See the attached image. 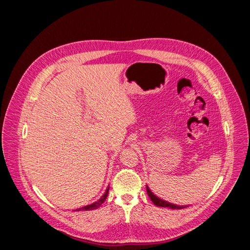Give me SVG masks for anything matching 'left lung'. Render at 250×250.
Segmentation results:
<instances>
[{
  "label": "left lung",
  "instance_id": "left-lung-1",
  "mask_svg": "<svg viewBox=\"0 0 250 250\" xmlns=\"http://www.w3.org/2000/svg\"><path fill=\"white\" fill-rule=\"evenodd\" d=\"M146 190H147L148 196L150 197L151 201H152L156 207L168 208H172V209H181V208L188 207V206H177V204H173V203H170V202L165 201V200H163L161 198H158L156 195H154L152 192H151V190H150L148 186H146Z\"/></svg>",
  "mask_w": 250,
  "mask_h": 250
}]
</instances>
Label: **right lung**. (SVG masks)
Here are the masks:
<instances>
[{
  "mask_svg": "<svg viewBox=\"0 0 250 250\" xmlns=\"http://www.w3.org/2000/svg\"><path fill=\"white\" fill-rule=\"evenodd\" d=\"M108 191H109V186H108V188H106V191H105V193L103 194V196H101V198H100L99 200H97L96 202H94V203H92V204H88V206L82 207V208H79L74 209V210H77V211H79V210H93V209L98 208H99V207L101 206V204L105 201V199L107 198Z\"/></svg>",
  "mask_w": 250,
  "mask_h": 250,
  "instance_id": "obj_1",
  "label": "right lung"
}]
</instances>
